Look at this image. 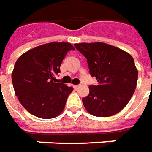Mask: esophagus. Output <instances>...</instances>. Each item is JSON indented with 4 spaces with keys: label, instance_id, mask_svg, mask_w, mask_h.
I'll return each mask as SVG.
<instances>
[{
    "label": "esophagus",
    "instance_id": "1",
    "mask_svg": "<svg viewBox=\"0 0 152 152\" xmlns=\"http://www.w3.org/2000/svg\"><path fill=\"white\" fill-rule=\"evenodd\" d=\"M74 88H75V89H78V88H80V85H74Z\"/></svg>",
    "mask_w": 152,
    "mask_h": 152
}]
</instances>
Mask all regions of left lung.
<instances>
[{
	"mask_svg": "<svg viewBox=\"0 0 152 152\" xmlns=\"http://www.w3.org/2000/svg\"><path fill=\"white\" fill-rule=\"evenodd\" d=\"M83 54L92 77L98 84L90 85L82 99L86 110L95 117H110L119 113L133 95L138 72L133 58L117 47L101 42L75 44Z\"/></svg>",
	"mask_w": 152,
	"mask_h": 152,
	"instance_id": "left-lung-1",
	"label": "left lung"
}]
</instances>
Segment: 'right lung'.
Listing matches in <instances>:
<instances>
[{
    "label": "right lung",
    "instance_id": "add662e5",
    "mask_svg": "<svg viewBox=\"0 0 152 152\" xmlns=\"http://www.w3.org/2000/svg\"><path fill=\"white\" fill-rule=\"evenodd\" d=\"M69 43L52 42L35 47L17 59L12 72L15 93L30 113L44 119L62 113L73 88L58 83L55 76L67 53L74 50Z\"/></svg>",
    "mask_w": 152,
    "mask_h": 152
}]
</instances>
